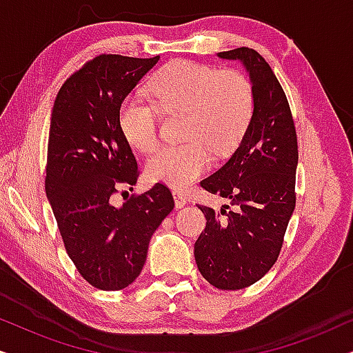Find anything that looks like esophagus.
<instances>
[{"instance_id":"esophagus-1","label":"esophagus","mask_w":353,"mask_h":353,"mask_svg":"<svg viewBox=\"0 0 353 353\" xmlns=\"http://www.w3.org/2000/svg\"><path fill=\"white\" fill-rule=\"evenodd\" d=\"M173 199H175L176 209H181V207L186 205V197L180 191H173Z\"/></svg>"}]
</instances>
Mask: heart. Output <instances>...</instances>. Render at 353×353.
Wrapping results in <instances>:
<instances>
[{"label":"heart","instance_id":"obj_1","mask_svg":"<svg viewBox=\"0 0 353 353\" xmlns=\"http://www.w3.org/2000/svg\"><path fill=\"white\" fill-rule=\"evenodd\" d=\"M149 90L162 110L186 112L183 138L190 141L162 149L148 162V176L173 188L197 180L209 168L212 151L219 156L233 151L252 117V88L236 70L173 61L154 75ZM157 122L159 110L151 101L127 96L120 104V128L138 151H156Z\"/></svg>","mask_w":353,"mask_h":353}]
</instances>
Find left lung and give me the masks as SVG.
I'll return each mask as SVG.
<instances>
[{"label": "left lung", "instance_id": "left-lung-1", "mask_svg": "<svg viewBox=\"0 0 353 353\" xmlns=\"http://www.w3.org/2000/svg\"><path fill=\"white\" fill-rule=\"evenodd\" d=\"M216 56L245 67L254 110L233 156L201 181L234 209L197 204L207 223L194 244V257L212 286L236 291L262 279L281 252L296 207L297 134L286 94L257 51L236 48Z\"/></svg>", "mask_w": 353, "mask_h": 353}]
</instances>
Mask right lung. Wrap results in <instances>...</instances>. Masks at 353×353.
I'll return each instance as SVG.
<instances>
[{
	"instance_id": "obj_1",
	"label": "right lung",
	"mask_w": 353,
	"mask_h": 353,
	"mask_svg": "<svg viewBox=\"0 0 353 353\" xmlns=\"http://www.w3.org/2000/svg\"><path fill=\"white\" fill-rule=\"evenodd\" d=\"M157 61L94 57L64 81L52 108L46 196L72 262L103 291H120L139 276L151 236L175 207L161 183L122 205L112 202L139 176L119 123L120 104Z\"/></svg>"
}]
</instances>
